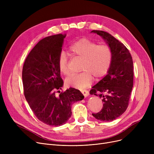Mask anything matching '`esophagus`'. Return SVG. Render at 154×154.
<instances>
[{
  "mask_svg": "<svg viewBox=\"0 0 154 154\" xmlns=\"http://www.w3.org/2000/svg\"><path fill=\"white\" fill-rule=\"evenodd\" d=\"M81 92L83 94L85 97H88V95H89V92H88V91H86V90H82Z\"/></svg>",
  "mask_w": 154,
  "mask_h": 154,
  "instance_id": "34e87169",
  "label": "esophagus"
}]
</instances>
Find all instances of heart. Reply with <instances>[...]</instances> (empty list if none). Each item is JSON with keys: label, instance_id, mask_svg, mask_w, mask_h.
I'll use <instances>...</instances> for the list:
<instances>
[{"label": "heart", "instance_id": "1", "mask_svg": "<svg viewBox=\"0 0 154 154\" xmlns=\"http://www.w3.org/2000/svg\"><path fill=\"white\" fill-rule=\"evenodd\" d=\"M69 51L72 55L82 59L80 70L83 72L66 78V84L69 87L80 89L85 88L92 82L93 76L96 79L104 76L110 67L112 52L107 45H98L88 38H82L73 44ZM58 66L62 74L66 75L69 74L66 53L60 54Z\"/></svg>", "mask_w": 154, "mask_h": 154}]
</instances>
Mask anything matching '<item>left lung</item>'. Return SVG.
<instances>
[{
    "instance_id": "left-lung-1",
    "label": "left lung",
    "mask_w": 154,
    "mask_h": 154,
    "mask_svg": "<svg viewBox=\"0 0 154 154\" xmlns=\"http://www.w3.org/2000/svg\"><path fill=\"white\" fill-rule=\"evenodd\" d=\"M91 32L101 36L111 48L112 60L107 74L92 87L90 94L102 98L103 107L92 116L97 120L110 122L127 109L133 87L132 57L127 47L114 37L102 30Z\"/></svg>"
}]
</instances>
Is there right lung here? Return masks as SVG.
<instances>
[{"label":"right lung","instance_id":"right-lung-1","mask_svg":"<svg viewBox=\"0 0 154 154\" xmlns=\"http://www.w3.org/2000/svg\"><path fill=\"white\" fill-rule=\"evenodd\" d=\"M66 37L60 34L40 40L27 55L22 69L24 95L30 109L40 121L51 126L66 124L72 115V103L84 98L74 88L55 95L63 84L58 58Z\"/></svg>","mask_w":154,"mask_h":154}]
</instances>
